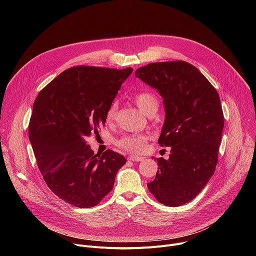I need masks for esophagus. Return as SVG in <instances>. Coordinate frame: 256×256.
I'll return each mask as SVG.
<instances>
[{
    "label": "esophagus",
    "instance_id": "obj_1",
    "mask_svg": "<svg viewBox=\"0 0 256 256\" xmlns=\"http://www.w3.org/2000/svg\"><path fill=\"white\" fill-rule=\"evenodd\" d=\"M128 160L134 161V162H140V161H142L144 158L140 157V156H136V155H130V156L128 157Z\"/></svg>",
    "mask_w": 256,
    "mask_h": 256
}]
</instances>
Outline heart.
I'll return each instance as SVG.
<instances>
[{
  "label": "heart",
  "instance_id": "obj_1",
  "mask_svg": "<svg viewBox=\"0 0 256 256\" xmlns=\"http://www.w3.org/2000/svg\"><path fill=\"white\" fill-rule=\"evenodd\" d=\"M134 102L136 103L138 107L140 110L148 116L153 110H158L159 101L157 96L150 91H142L134 95ZM118 103L112 102L109 105L107 112H106V120L108 122H112L114 120L118 112ZM148 140V136L146 134H130V136H124L116 140L118 147L120 149L130 151V152H140L142 150L144 142Z\"/></svg>",
  "mask_w": 256,
  "mask_h": 256
}]
</instances>
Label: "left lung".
<instances>
[{"instance_id": "left-lung-1", "label": "left lung", "mask_w": 256, "mask_h": 256, "mask_svg": "<svg viewBox=\"0 0 256 256\" xmlns=\"http://www.w3.org/2000/svg\"><path fill=\"white\" fill-rule=\"evenodd\" d=\"M134 75L162 96L166 114L158 142L171 147L168 160L155 159L159 168L148 190L167 206H182L214 173L224 128L220 97L202 72L184 60L152 62Z\"/></svg>"}]
</instances>
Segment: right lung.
Returning a JSON list of instances; mask_svg holds the SVG:
<instances>
[{
  "label": "right lung",
  "instance_id": "obj_1",
  "mask_svg": "<svg viewBox=\"0 0 256 256\" xmlns=\"http://www.w3.org/2000/svg\"><path fill=\"white\" fill-rule=\"evenodd\" d=\"M132 72V68L72 66L34 101L28 134L36 162L50 190L70 204L96 206L126 162L112 150L95 155L86 138L105 124L109 105Z\"/></svg>",
  "mask_w": 256,
  "mask_h": 256
}]
</instances>
